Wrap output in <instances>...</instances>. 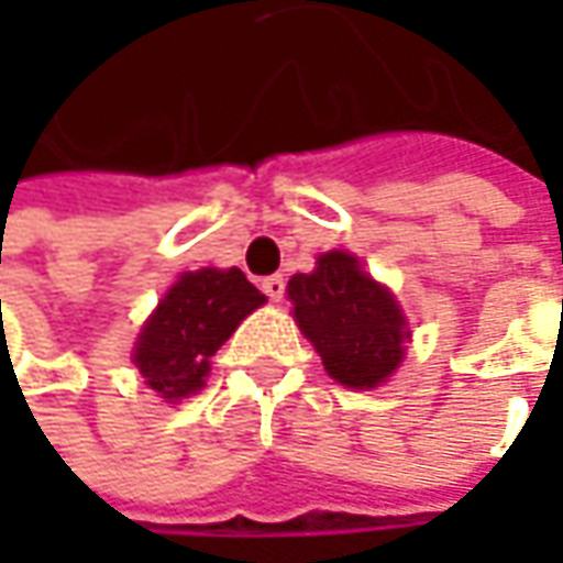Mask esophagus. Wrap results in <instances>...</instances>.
<instances>
[{
	"label": "esophagus",
	"mask_w": 563,
	"mask_h": 563,
	"mask_svg": "<svg viewBox=\"0 0 563 563\" xmlns=\"http://www.w3.org/2000/svg\"><path fill=\"white\" fill-rule=\"evenodd\" d=\"M260 288L266 291L269 300H282V297H285V278H282V275H269V278L260 282Z\"/></svg>",
	"instance_id": "esophagus-1"
}]
</instances>
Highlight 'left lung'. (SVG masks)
<instances>
[{
	"mask_svg": "<svg viewBox=\"0 0 563 563\" xmlns=\"http://www.w3.org/2000/svg\"><path fill=\"white\" fill-rule=\"evenodd\" d=\"M294 319L313 341L325 373L347 388H373L404 360L407 319L388 288L360 269L357 256L332 250L310 275L288 282Z\"/></svg>",
	"mask_w": 563,
	"mask_h": 563,
	"instance_id": "8db88e82",
	"label": "left lung"
}]
</instances>
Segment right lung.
I'll return each instance as SVG.
<instances>
[{
    "instance_id": "right-lung-1",
    "label": "right lung",
    "mask_w": 563,
    "mask_h": 563,
    "mask_svg": "<svg viewBox=\"0 0 563 563\" xmlns=\"http://www.w3.org/2000/svg\"><path fill=\"white\" fill-rule=\"evenodd\" d=\"M266 297L241 269L185 272L143 325L134 363L146 385L165 400L203 388L209 357Z\"/></svg>"
}]
</instances>
